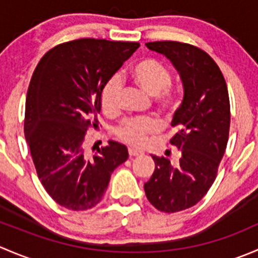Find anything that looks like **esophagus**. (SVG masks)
<instances>
[{
	"label": "esophagus",
	"mask_w": 258,
	"mask_h": 258,
	"mask_svg": "<svg viewBox=\"0 0 258 258\" xmlns=\"http://www.w3.org/2000/svg\"><path fill=\"white\" fill-rule=\"evenodd\" d=\"M128 155H130V157H137V156H141L142 152H141V151L136 150V148L130 147L128 148Z\"/></svg>",
	"instance_id": "esophagus-1"
}]
</instances>
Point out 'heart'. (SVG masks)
<instances>
[{"label": "heart", "mask_w": 258, "mask_h": 258, "mask_svg": "<svg viewBox=\"0 0 258 258\" xmlns=\"http://www.w3.org/2000/svg\"><path fill=\"white\" fill-rule=\"evenodd\" d=\"M131 79L135 85L152 96V103L160 113L171 116L178 107V100L170 87L172 86V75L170 70L156 59L148 58L134 67ZM122 81L119 76L110 77L101 88L100 100L103 112L113 114L119 112L122 100ZM160 123L152 117L144 118H127L117 126L116 135L126 144L141 147L146 140L157 134Z\"/></svg>", "instance_id": "obj_1"}]
</instances>
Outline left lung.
I'll list each match as a JSON object with an SVG mask.
<instances>
[{
    "mask_svg": "<svg viewBox=\"0 0 258 258\" xmlns=\"http://www.w3.org/2000/svg\"><path fill=\"white\" fill-rule=\"evenodd\" d=\"M146 46L172 62L183 85V101L171 123L177 134L170 141L181 153L179 165L152 156L156 167L145 183L151 205L173 213L195 206L215 182L230 134V98L220 67L204 49L176 41Z\"/></svg>",
    "mask_w": 258,
    "mask_h": 258,
    "instance_id": "obj_1",
    "label": "left lung"
}]
</instances>
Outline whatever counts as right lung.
I'll list each match as a JSON object with an SVG mask.
<instances>
[{
  "instance_id": "obj_1",
  "label": "right lung",
  "mask_w": 258,
  "mask_h": 258,
  "mask_svg": "<svg viewBox=\"0 0 258 258\" xmlns=\"http://www.w3.org/2000/svg\"><path fill=\"white\" fill-rule=\"evenodd\" d=\"M140 47L137 42L81 38L41 58L26 97L25 137L47 194L72 211L95 207L111 173L128 158L124 145L108 141L92 156L83 147L98 123L101 88Z\"/></svg>"
}]
</instances>
